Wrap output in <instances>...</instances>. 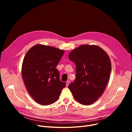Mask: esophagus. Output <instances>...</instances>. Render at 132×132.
Returning <instances> with one entry per match:
<instances>
[{
  "mask_svg": "<svg viewBox=\"0 0 132 132\" xmlns=\"http://www.w3.org/2000/svg\"><path fill=\"white\" fill-rule=\"evenodd\" d=\"M69 84V81H67L66 82V86H68Z\"/></svg>",
  "mask_w": 132,
  "mask_h": 132,
  "instance_id": "1",
  "label": "esophagus"
}]
</instances>
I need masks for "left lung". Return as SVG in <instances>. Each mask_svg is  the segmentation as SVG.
Instances as JSON below:
<instances>
[{"label":"left lung","instance_id":"left-lung-1","mask_svg":"<svg viewBox=\"0 0 132 132\" xmlns=\"http://www.w3.org/2000/svg\"><path fill=\"white\" fill-rule=\"evenodd\" d=\"M69 59L76 66V77L68 85L73 98L88 105L98 100L104 92L111 71L108 54L96 45L83 44L71 51Z\"/></svg>","mask_w":132,"mask_h":132}]
</instances>
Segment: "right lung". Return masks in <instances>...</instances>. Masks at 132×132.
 <instances>
[{"mask_svg":"<svg viewBox=\"0 0 132 132\" xmlns=\"http://www.w3.org/2000/svg\"><path fill=\"white\" fill-rule=\"evenodd\" d=\"M64 53V50L39 44L32 46L24 56L22 77L30 95L40 104L56 102L66 86L60 81L56 68Z\"/></svg>","mask_w":132,"mask_h":132,"instance_id":"obj_1","label":"right lung"}]
</instances>
